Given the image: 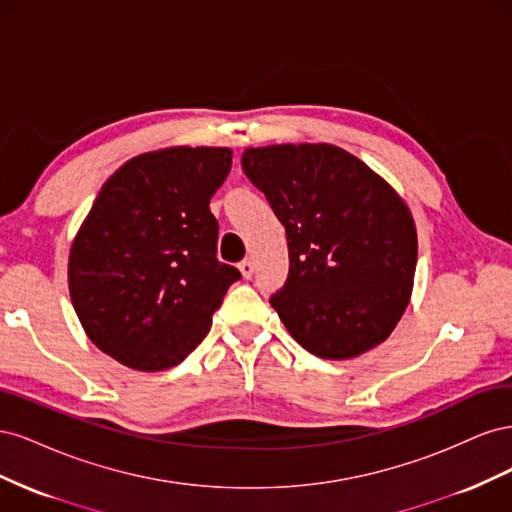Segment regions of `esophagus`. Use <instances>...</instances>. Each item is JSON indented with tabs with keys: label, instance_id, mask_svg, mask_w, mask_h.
<instances>
[{
	"label": "esophagus",
	"instance_id": "34e87169",
	"mask_svg": "<svg viewBox=\"0 0 512 512\" xmlns=\"http://www.w3.org/2000/svg\"><path fill=\"white\" fill-rule=\"evenodd\" d=\"M239 271L245 277V280H250L252 273H254V258H245L239 262Z\"/></svg>",
	"mask_w": 512,
	"mask_h": 512
}]
</instances>
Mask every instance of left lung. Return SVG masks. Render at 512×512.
Returning <instances> with one entry per match:
<instances>
[{"instance_id": "left-lung-1", "label": "left lung", "mask_w": 512, "mask_h": 512, "mask_svg": "<svg viewBox=\"0 0 512 512\" xmlns=\"http://www.w3.org/2000/svg\"><path fill=\"white\" fill-rule=\"evenodd\" d=\"M243 173L286 228L290 271L271 305L320 359H352L391 335L416 271V226L401 196L335 145L245 149Z\"/></svg>"}]
</instances>
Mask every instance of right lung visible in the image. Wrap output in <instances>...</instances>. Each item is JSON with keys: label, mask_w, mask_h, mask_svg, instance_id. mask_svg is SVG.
Returning a JSON list of instances; mask_svg holds the SVG:
<instances>
[{"label": "right lung", "mask_w": 512, "mask_h": 512, "mask_svg": "<svg viewBox=\"0 0 512 512\" xmlns=\"http://www.w3.org/2000/svg\"><path fill=\"white\" fill-rule=\"evenodd\" d=\"M232 166L226 147L136 156L108 179L70 247L74 312L102 352L138 371L181 363L241 273L218 260L209 200Z\"/></svg>", "instance_id": "right-lung-1"}]
</instances>
